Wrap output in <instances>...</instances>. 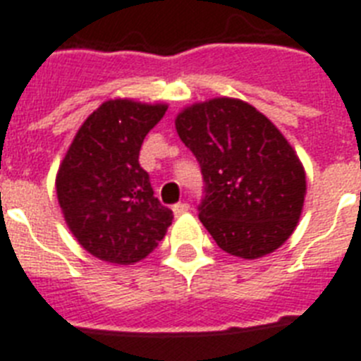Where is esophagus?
Instances as JSON below:
<instances>
[{"mask_svg": "<svg viewBox=\"0 0 361 361\" xmlns=\"http://www.w3.org/2000/svg\"><path fill=\"white\" fill-rule=\"evenodd\" d=\"M188 210H190V204H188V202H177V204H173L175 216H183V214H186Z\"/></svg>", "mask_w": 361, "mask_h": 361, "instance_id": "1", "label": "esophagus"}]
</instances>
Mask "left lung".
<instances>
[{"label":"left lung","mask_w":361,"mask_h":361,"mask_svg":"<svg viewBox=\"0 0 361 361\" xmlns=\"http://www.w3.org/2000/svg\"><path fill=\"white\" fill-rule=\"evenodd\" d=\"M175 127L201 166L199 219L219 249L249 260L279 249L306 195L305 168L281 130L231 97L188 106Z\"/></svg>","instance_id":"obj_1"}]
</instances>
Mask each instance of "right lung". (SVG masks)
<instances>
[{"instance_id":"1","label":"right lung","mask_w":361,"mask_h":361,"mask_svg":"<svg viewBox=\"0 0 361 361\" xmlns=\"http://www.w3.org/2000/svg\"><path fill=\"white\" fill-rule=\"evenodd\" d=\"M166 105L106 101L80 125L56 175L68 227L95 258L129 266L153 252L173 221L138 162Z\"/></svg>"}]
</instances>
